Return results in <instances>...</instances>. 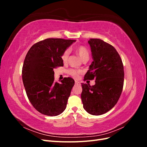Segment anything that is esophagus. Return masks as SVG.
I'll use <instances>...</instances> for the list:
<instances>
[{"mask_svg": "<svg viewBox=\"0 0 147 147\" xmlns=\"http://www.w3.org/2000/svg\"><path fill=\"white\" fill-rule=\"evenodd\" d=\"M75 84H79V85H80V83L78 81H75Z\"/></svg>", "mask_w": 147, "mask_h": 147, "instance_id": "obj_1", "label": "esophagus"}]
</instances>
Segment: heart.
Wrapping results in <instances>:
<instances>
[{"mask_svg": "<svg viewBox=\"0 0 147 147\" xmlns=\"http://www.w3.org/2000/svg\"><path fill=\"white\" fill-rule=\"evenodd\" d=\"M75 51L77 53V55L80 57L81 59L83 60L84 58H88L89 57V51L88 49L84 46L80 45L76 47L75 48ZM69 55V50H66L64 51V52L63 53V55L61 56V59L63 61L64 63H65L67 62L68 57ZM81 71L79 70L73 69H71L69 70V74L72 76L73 77L75 78H78L79 77L80 74H81Z\"/></svg>", "mask_w": 147, "mask_h": 147, "instance_id": "b5f03b06", "label": "heart"}]
</instances>
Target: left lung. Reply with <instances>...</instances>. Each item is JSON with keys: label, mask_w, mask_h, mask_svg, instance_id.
Masks as SVG:
<instances>
[{"label": "left lung", "mask_w": 147, "mask_h": 147, "mask_svg": "<svg viewBox=\"0 0 147 147\" xmlns=\"http://www.w3.org/2000/svg\"><path fill=\"white\" fill-rule=\"evenodd\" d=\"M93 61L84 81L96 79L95 84L82 83L83 108L92 115L109 112L117 104L123 88L124 67L118 53L112 45L99 38H90Z\"/></svg>", "instance_id": "8db88e82"}]
</instances>
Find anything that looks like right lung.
<instances>
[{
	"label": "right lung",
	"instance_id": "1",
	"mask_svg": "<svg viewBox=\"0 0 147 147\" xmlns=\"http://www.w3.org/2000/svg\"><path fill=\"white\" fill-rule=\"evenodd\" d=\"M75 40L47 38L35 43L26 56L22 78L28 99L43 115L55 117L63 113L75 82L64 78L55 82L53 69L63 66L61 56Z\"/></svg>",
	"mask_w": 147,
	"mask_h": 147
}]
</instances>
